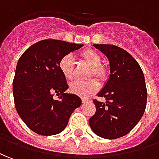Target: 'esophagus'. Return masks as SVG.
Listing matches in <instances>:
<instances>
[{
    "label": "esophagus",
    "instance_id": "34e87169",
    "mask_svg": "<svg viewBox=\"0 0 159 159\" xmlns=\"http://www.w3.org/2000/svg\"><path fill=\"white\" fill-rule=\"evenodd\" d=\"M81 100H82V103H86V102H87V101H89V99L86 98H82Z\"/></svg>",
    "mask_w": 159,
    "mask_h": 159
}]
</instances>
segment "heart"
Segmentation results:
<instances>
[{
	"mask_svg": "<svg viewBox=\"0 0 159 159\" xmlns=\"http://www.w3.org/2000/svg\"><path fill=\"white\" fill-rule=\"evenodd\" d=\"M80 57L93 66V71L91 75L98 79H104L107 77V69L103 66L102 58L100 54L93 49H86L80 53ZM59 68L62 75L66 80H72L73 79V70H74V60L72 54H66L61 59L59 62ZM98 89V83L95 80H91L88 81H75L69 86L71 93L81 96L88 97Z\"/></svg>",
	"mask_w": 159,
	"mask_h": 159,
	"instance_id": "b5f03b06",
	"label": "heart"
}]
</instances>
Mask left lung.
<instances>
[{"label": "left lung", "mask_w": 159, "mask_h": 159, "mask_svg": "<svg viewBox=\"0 0 159 159\" xmlns=\"http://www.w3.org/2000/svg\"><path fill=\"white\" fill-rule=\"evenodd\" d=\"M110 62V77L98 97L93 99L96 111L89 119L93 132L98 136L115 139L126 135L144 114L147 90L143 71L138 61L123 48L110 44H94Z\"/></svg>", "instance_id": "1"}]
</instances>
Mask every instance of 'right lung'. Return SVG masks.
I'll list each match as a JSON object with an SVG mask.
<instances>
[{
  "label": "right lung",
  "mask_w": 159,
  "mask_h": 159,
  "mask_svg": "<svg viewBox=\"0 0 159 159\" xmlns=\"http://www.w3.org/2000/svg\"><path fill=\"white\" fill-rule=\"evenodd\" d=\"M83 45L59 40H43L32 45L18 61L13 81L16 111L37 134L51 136L67 125L73 111L80 107V98L65 93L66 80L59 68L62 57ZM56 93L58 99L53 98Z\"/></svg>",
  "instance_id": "obj_1"
}]
</instances>
